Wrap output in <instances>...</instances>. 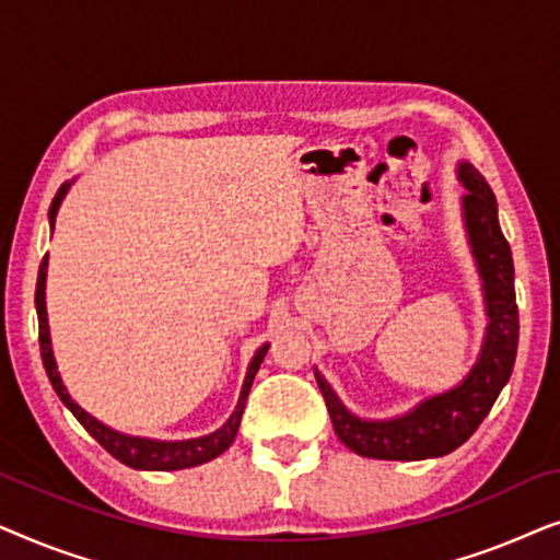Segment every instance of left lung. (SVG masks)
<instances>
[{"label": "left lung", "instance_id": "left-lung-1", "mask_svg": "<svg viewBox=\"0 0 560 560\" xmlns=\"http://www.w3.org/2000/svg\"><path fill=\"white\" fill-rule=\"evenodd\" d=\"M464 186V217L474 257H477L489 313L485 349L469 377L451 393L420 402L408 416L395 420H359L343 408L328 382L316 372L334 431L347 448L359 456L389 458V462H420V458L446 456L469 441L492 410L497 395L508 385L517 357L520 318L515 301V267L512 252L497 221V198L471 165L458 167Z\"/></svg>", "mask_w": 560, "mask_h": 560}]
</instances>
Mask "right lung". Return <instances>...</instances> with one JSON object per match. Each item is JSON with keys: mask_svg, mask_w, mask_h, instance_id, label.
Returning <instances> with one entry per match:
<instances>
[{"mask_svg": "<svg viewBox=\"0 0 560 560\" xmlns=\"http://www.w3.org/2000/svg\"><path fill=\"white\" fill-rule=\"evenodd\" d=\"M66 194V186L58 190L56 198L50 203V224H56V211L60 198ZM45 275H48V255L43 257L40 262V272H37V288H35V308H37V326H40V354H43V364L45 372H48V380L52 389H56L60 402L66 405L68 410L73 412L75 420L86 428V431L94 435V439L102 443V446L109 451V454L117 458V462L132 466V469H148V471H175V469H188V466H198L211 462L219 454L232 446L236 439V431H240V420L244 412V402H247L252 380L262 364V359L267 354V347H262L252 359L247 380H244L240 402H236V410L232 412V418L226 420L224 428H219L217 433L203 435V439H194V441H150V439H132V435H121L112 428H106L89 416L86 410H81L79 405L71 400V395L66 393L63 382H60L56 359H52V349H50V334H48V313H45Z\"/></svg>", "mask_w": 560, "mask_h": 560, "instance_id": "obj_1", "label": "right lung"}]
</instances>
